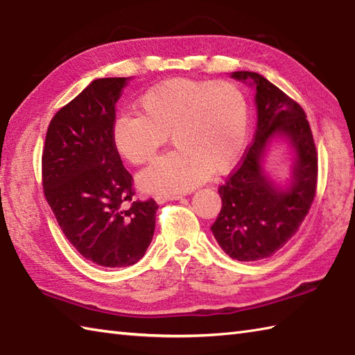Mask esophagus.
Here are the masks:
<instances>
[{
  "label": "esophagus",
  "instance_id": "1",
  "mask_svg": "<svg viewBox=\"0 0 355 355\" xmlns=\"http://www.w3.org/2000/svg\"><path fill=\"white\" fill-rule=\"evenodd\" d=\"M182 198H183V195H157L155 201L158 202V205H162V202H166V201L182 200Z\"/></svg>",
  "mask_w": 355,
  "mask_h": 355
}]
</instances>
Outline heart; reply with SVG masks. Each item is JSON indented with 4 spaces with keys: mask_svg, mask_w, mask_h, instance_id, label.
<instances>
[{
    "mask_svg": "<svg viewBox=\"0 0 355 355\" xmlns=\"http://www.w3.org/2000/svg\"><path fill=\"white\" fill-rule=\"evenodd\" d=\"M139 110L140 114H120L112 126V143L125 160L153 162L169 134L177 146L139 173L137 186L145 193L189 192L212 172H227L244 149L248 103L232 82L163 80L140 96Z\"/></svg>",
    "mask_w": 355,
    "mask_h": 355,
    "instance_id": "obj_1",
    "label": "heart"
}]
</instances>
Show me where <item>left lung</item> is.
<instances>
[{
    "label": "left lung",
    "instance_id": "1",
    "mask_svg": "<svg viewBox=\"0 0 355 355\" xmlns=\"http://www.w3.org/2000/svg\"><path fill=\"white\" fill-rule=\"evenodd\" d=\"M230 76L254 89L258 123L239 168L220 186L221 212L210 230L232 259L250 262L273 256L305 220L318 184V153L304 110L253 71ZM284 139L292 150L291 175L277 184L265 169L270 143Z\"/></svg>",
    "mask_w": 355,
    "mask_h": 355
}]
</instances>
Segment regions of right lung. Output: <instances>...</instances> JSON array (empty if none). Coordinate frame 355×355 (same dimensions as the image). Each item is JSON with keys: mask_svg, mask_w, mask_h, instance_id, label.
<instances>
[{"mask_svg": "<svg viewBox=\"0 0 355 355\" xmlns=\"http://www.w3.org/2000/svg\"><path fill=\"white\" fill-rule=\"evenodd\" d=\"M131 78L96 79L51 119L42 186L73 247L102 267L139 262L153 241L157 202L132 200V177L112 143L116 103Z\"/></svg>", "mask_w": 355, "mask_h": 355, "instance_id": "obj_1", "label": "right lung"}]
</instances>
